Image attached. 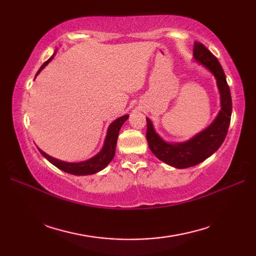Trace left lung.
<instances>
[{"label":"left lung","instance_id":"8db88e82","mask_svg":"<svg viewBox=\"0 0 256 256\" xmlns=\"http://www.w3.org/2000/svg\"><path fill=\"white\" fill-rule=\"evenodd\" d=\"M194 57L214 74L218 84L221 96V110L214 123L186 143L168 144L155 133L153 124L146 118V138L150 150L157 158L176 168L196 166L214 154L224 143L231 121L232 99L230 88L218 59L200 42H194Z\"/></svg>","mask_w":256,"mask_h":256}]
</instances>
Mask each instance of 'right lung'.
<instances>
[{
	"instance_id": "add662e5",
	"label": "right lung",
	"mask_w": 256,
	"mask_h": 256,
	"mask_svg": "<svg viewBox=\"0 0 256 256\" xmlns=\"http://www.w3.org/2000/svg\"><path fill=\"white\" fill-rule=\"evenodd\" d=\"M52 57H50L47 62H45L42 64V67L37 72V74L40 72V70L44 68L46 64L52 60ZM128 118V116H123L111 123L110 128L108 130V135L106 138L104 146H103L102 150L99 154L96 155L94 157H92V158L88 160L80 162H67L52 158V157L45 154L44 152L40 150V154L44 156L47 160H50L52 165H55L57 168H59V170H62L68 174H72V175H77V176L92 175V174H96L98 172H100L101 170H103V168L108 166V162L113 160L114 154H116V140H118L120 128H121L123 123L126 121Z\"/></svg>"
}]
</instances>
